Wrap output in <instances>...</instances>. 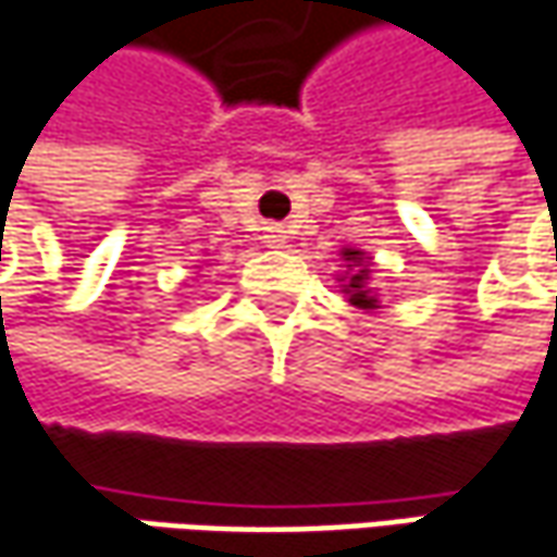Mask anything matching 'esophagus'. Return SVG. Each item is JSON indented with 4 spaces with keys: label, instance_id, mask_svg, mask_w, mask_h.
I'll use <instances>...</instances> for the list:
<instances>
[{
    "label": "esophagus",
    "instance_id": "1",
    "mask_svg": "<svg viewBox=\"0 0 557 557\" xmlns=\"http://www.w3.org/2000/svg\"><path fill=\"white\" fill-rule=\"evenodd\" d=\"M264 243L277 249V246H283V243H286V231H283L280 224H274V227H268V233H264Z\"/></svg>",
    "mask_w": 557,
    "mask_h": 557
}]
</instances>
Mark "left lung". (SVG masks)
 I'll list each match as a JSON object with an SVG mask.
<instances>
[{
    "label": "left lung",
    "instance_id": "left-lung-1",
    "mask_svg": "<svg viewBox=\"0 0 557 557\" xmlns=\"http://www.w3.org/2000/svg\"><path fill=\"white\" fill-rule=\"evenodd\" d=\"M346 261H351V277L349 283H346V293H349V302L358 305V308H376V299L368 293V268H358V261H361V252H355V249H346Z\"/></svg>",
    "mask_w": 557,
    "mask_h": 557
}]
</instances>
